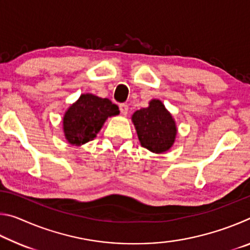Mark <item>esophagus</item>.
Instances as JSON below:
<instances>
[{
	"label": "esophagus",
	"instance_id": "34e87169",
	"mask_svg": "<svg viewBox=\"0 0 250 250\" xmlns=\"http://www.w3.org/2000/svg\"><path fill=\"white\" fill-rule=\"evenodd\" d=\"M119 108H120V111H121L122 115H126V113H128V111H129V107H128V104H120Z\"/></svg>",
	"mask_w": 250,
	"mask_h": 250
}]
</instances>
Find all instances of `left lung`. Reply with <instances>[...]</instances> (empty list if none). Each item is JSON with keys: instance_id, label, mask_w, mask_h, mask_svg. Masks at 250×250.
<instances>
[{"instance_id": "left-lung-1", "label": "left lung", "mask_w": 250, "mask_h": 250, "mask_svg": "<svg viewBox=\"0 0 250 250\" xmlns=\"http://www.w3.org/2000/svg\"><path fill=\"white\" fill-rule=\"evenodd\" d=\"M132 121L141 146L154 153H162L173 146L175 122L160 100H151L147 108L135 111Z\"/></svg>"}]
</instances>
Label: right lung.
<instances>
[{
	"instance_id": "right-lung-1",
	"label": "right lung",
	"mask_w": 250,
	"mask_h": 250,
	"mask_svg": "<svg viewBox=\"0 0 250 250\" xmlns=\"http://www.w3.org/2000/svg\"><path fill=\"white\" fill-rule=\"evenodd\" d=\"M116 115H119V108L111 100L82 95L65 113L62 125L67 141L80 146L94 140L107 118Z\"/></svg>"
}]
</instances>
